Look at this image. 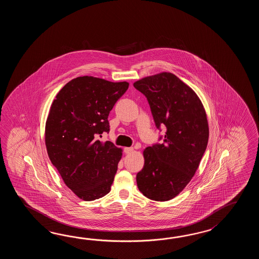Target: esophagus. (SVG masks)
Returning <instances> with one entry per match:
<instances>
[{"label":"esophagus","mask_w":259,"mask_h":259,"mask_svg":"<svg viewBox=\"0 0 259 259\" xmlns=\"http://www.w3.org/2000/svg\"><path fill=\"white\" fill-rule=\"evenodd\" d=\"M134 151V149L133 147H125L124 148V152H125V154H131Z\"/></svg>","instance_id":"34e87169"}]
</instances>
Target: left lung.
Listing matches in <instances>:
<instances>
[{
	"instance_id": "8db88e82",
	"label": "left lung",
	"mask_w": 259,
	"mask_h": 259,
	"mask_svg": "<svg viewBox=\"0 0 259 259\" xmlns=\"http://www.w3.org/2000/svg\"><path fill=\"white\" fill-rule=\"evenodd\" d=\"M133 86L147 98L156 127H166L163 143L143 151L136 176L140 192L154 201L176 197L191 182L208 143L209 128L197 94L174 74L143 77Z\"/></svg>"
}]
</instances>
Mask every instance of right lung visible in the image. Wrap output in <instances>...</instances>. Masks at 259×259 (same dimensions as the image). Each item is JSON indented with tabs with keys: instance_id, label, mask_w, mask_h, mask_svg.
Returning a JSON list of instances; mask_svg holds the SVG:
<instances>
[{
	"instance_id": "add662e5",
	"label": "right lung",
	"mask_w": 259,
	"mask_h": 259,
	"mask_svg": "<svg viewBox=\"0 0 259 259\" xmlns=\"http://www.w3.org/2000/svg\"><path fill=\"white\" fill-rule=\"evenodd\" d=\"M127 88L126 81L76 77L51 106L45 125L47 153L66 186L84 201L110 192L122 150L98 138L109 132V113Z\"/></svg>"
}]
</instances>
